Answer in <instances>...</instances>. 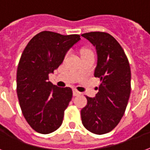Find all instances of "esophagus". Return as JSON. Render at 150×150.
<instances>
[{
  "label": "esophagus",
  "instance_id": "obj_1",
  "mask_svg": "<svg viewBox=\"0 0 150 150\" xmlns=\"http://www.w3.org/2000/svg\"><path fill=\"white\" fill-rule=\"evenodd\" d=\"M73 94L74 96H77L80 94V92H78L76 89H73Z\"/></svg>",
  "mask_w": 150,
  "mask_h": 150
}]
</instances>
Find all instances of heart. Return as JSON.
Segmentation results:
<instances>
[{"label": "heart", "instance_id": "obj_1", "mask_svg": "<svg viewBox=\"0 0 150 150\" xmlns=\"http://www.w3.org/2000/svg\"><path fill=\"white\" fill-rule=\"evenodd\" d=\"M91 52V51L88 50H83L82 51H81V54L84 55V54H86V53H87V52Z\"/></svg>", "mask_w": 150, "mask_h": 150}]
</instances>
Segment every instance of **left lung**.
<instances>
[{
	"label": "left lung",
	"instance_id": "obj_1",
	"mask_svg": "<svg viewBox=\"0 0 150 150\" xmlns=\"http://www.w3.org/2000/svg\"><path fill=\"white\" fill-rule=\"evenodd\" d=\"M81 36L96 47L94 76L100 81L96 97H86L81 121L86 129L100 135L112 131L124 115L131 92L130 66L124 50L110 34L90 32Z\"/></svg>",
	"mask_w": 150,
	"mask_h": 150
}]
</instances>
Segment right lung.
Segmentation results:
<instances>
[{
    "mask_svg": "<svg viewBox=\"0 0 150 150\" xmlns=\"http://www.w3.org/2000/svg\"><path fill=\"white\" fill-rule=\"evenodd\" d=\"M80 35L43 31L29 40L20 58L17 93L23 116L38 133L47 134L62 124L64 110L73 97L69 87L59 88L49 81Z\"/></svg>",
    "mask_w": 150,
    "mask_h": 150,
    "instance_id": "1",
    "label": "right lung"
}]
</instances>
